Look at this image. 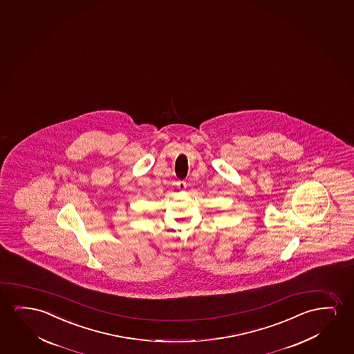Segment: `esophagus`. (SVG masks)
<instances>
[{"label": "esophagus", "mask_w": 354, "mask_h": 354, "mask_svg": "<svg viewBox=\"0 0 354 354\" xmlns=\"http://www.w3.org/2000/svg\"><path fill=\"white\" fill-rule=\"evenodd\" d=\"M176 185H177V188L180 190H185L187 188V183H185V180H178Z\"/></svg>", "instance_id": "obj_1"}]
</instances>
